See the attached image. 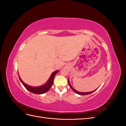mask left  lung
<instances>
[{
  "instance_id": "8db88e82",
  "label": "left lung",
  "mask_w": 126,
  "mask_h": 126,
  "mask_svg": "<svg viewBox=\"0 0 126 126\" xmlns=\"http://www.w3.org/2000/svg\"><path fill=\"white\" fill-rule=\"evenodd\" d=\"M68 83H69V86L70 87V88H71L72 89V90H73L75 93H76V94H80V95H86V94H91L92 93H93V92H94V91H96L97 89H96V90H94V91H90V92H86V93H81V92H79V91H77L76 90H75L73 87H72L71 86V85H70V82H69V79H68Z\"/></svg>"
}]
</instances>
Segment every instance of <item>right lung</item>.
<instances>
[{
    "label": "right lung",
    "instance_id": "obj_1",
    "mask_svg": "<svg viewBox=\"0 0 126 126\" xmlns=\"http://www.w3.org/2000/svg\"><path fill=\"white\" fill-rule=\"evenodd\" d=\"M58 71L59 70H57L53 72L51 74L50 77H49L48 80L47 81V82L45 84L40 86H38V87L30 86L27 84H26V83H25L24 82H23V81H22L21 79L20 78L19 76V78L20 80L22 83V85L24 86V87L27 89L29 90V91H30V92H32L33 94H43L47 92V91L49 90V89L50 88L53 84L55 76L57 74V72H58Z\"/></svg>",
    "mask_w": 126,
    "mask_h": 126
}]
</instances>
